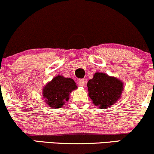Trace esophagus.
<instances>
[{
  "label": "esophagus",
  "mask_w": 154,
  "mask_h": 154,
  "mask_svg": "<svg viewBox=\"0 0 154 154\" xmlns=\"http://www.w3.org/2000/svg\"><path fill=\"white\" fill-rule=\"evenodd\" d=\"M78 83H79V86H80V87H84V86H85V79H79V82H78Z\"/></svg>",
  "instance_id": "34e87169"
}]
</instances>
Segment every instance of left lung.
Masks as SVG:
<instances>
[{"mask_svg": "<svg viewBox=\"0 0 154 154\" xmlns=\"http://www.w3.org/2000/svg\"><path fill=\"white\" fill-rule=\"evenodd\" d=\"M87 86L92 103L101 109H107L115 104L124 90L123 82L103 72H95Z\"/></svg>", "mask_w": 154, "mask_h": 154, "instance_id": "8db88e82", "label": "left lung"}]
</instances>
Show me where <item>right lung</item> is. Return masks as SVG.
<instances>
[{
    "label": "right lung",
    "instance_id": "right-lung-1",
    "mask_svg": "<svg viewBox=\"0 0 154 154\" xmlns=\"http://www.w3.org/2000/svg\"><path fill=\"white\" fill-rule=\"evenodd\" d=\"M77 86L70 77L57 75L45 85L42 89V97L48 106L54 109L61 108L69 99L72 91Z\"/></svg>",
    "mask_w": 154,
    "mask_h": 154
}]
</instances>
